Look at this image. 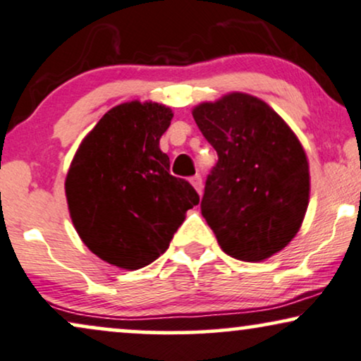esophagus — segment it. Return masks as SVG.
Segmentation results:
<instances>
[{
  "mask_svg": "<svg viewBox=\"0 0 361 361\" xmlns=\"http://www.w3.org/2000/svg\"><path fill=\"white\" fill-rule=\"evenodd\" d=\"M190 184L194 185V189L197 190L199 195H202V188H204V185H202V177L199 176V173H197V176L190 177Z\"/></svg>",
  "mask_w": 361,
  "mask_h": 361,
  "instance_id": "obj_1",
  "label": "esophagus"
}]
</instances>
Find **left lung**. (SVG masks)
<instances>
[{"mask_svg":"<svg viewBox=\"0 0 361 361\" xmlns=\"http://www.w3.org/2000/svg\"><path fill=\"white\" fill-rule=\"evenodd\" d=\"M192 115L219 157L201 212L221 249L241 261L281 251L308 209L310 171L300 140L271 106L246 93L201 104Z\"/></svg>","mask_w":361,"mask_h":361,"instance_id":"left-lung-1","label":"left lung"}]
</instances>
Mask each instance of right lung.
Masks as SVG:
<instances>
[{
  "instance_id": "add662e5",
  "label": "right lung",
  "mask_w": 361,
  "mask_h": 361,
  "mask_svg": "<svg viewBox=\"0 0 361 361\" xmlns=\"http://www.w3.org/2000/svg\"><path fill=\"white\" fill-rule=\"evenodd\" d=\"M171 120V109L152 102L114 106L83 139L66 176L78 235L118 268L140 269L164 255L185 211L199 204L159 149Z\"/></svg>"
}]
</instances>
